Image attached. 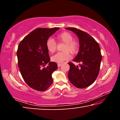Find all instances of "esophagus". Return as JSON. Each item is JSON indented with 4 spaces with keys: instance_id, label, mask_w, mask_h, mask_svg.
Segmentation results:
<instances>
[{
    "instance_id": "1",
    "label": "esophagus",
    "mask_w": 120,
    "mask_h": 120,
    "mask_svg": "<svg viewBox=\"0 0 120 120\" xmlns=\"http://www.w3.org/2000/svg\"><path fill=\"white\" fill-rule=\"evenodd\" d=\"M62 65V64H60V63H58V67H60Z\"/></svg>"
}]
</instances>
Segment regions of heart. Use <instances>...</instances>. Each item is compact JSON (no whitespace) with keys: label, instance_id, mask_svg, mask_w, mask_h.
<instances>
[{"label":"heart","instance_id":"obj_1","mask_svg":"<svg viewBox=\"0 0 120 120\" xmlns=\"http://www.w3.org/2000/svg\"><path fill=\"white\" fill-rule=\"evenodd\" d=\"M56 39L65 43L63 48V52H58L51 58L52 61L60 63L67 60L71 58L70 52L75 54L79 49V43L77 41L73 40L74 37L68 32H64L56 36ZM46 48L49 52L53 53L56 49V42L52 38H48L46 42Z\"/></svg>","mask_w":120,"mask_h":120}]
</instances>
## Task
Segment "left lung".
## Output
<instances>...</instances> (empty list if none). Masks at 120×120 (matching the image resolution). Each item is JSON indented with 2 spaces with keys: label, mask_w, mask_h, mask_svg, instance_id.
Masks as SVG:
<instances>
[{
  "label": "left lung",
  "mask_w": 120,
  "mask_h": 120,
  "mask_svg": "<svg viewBox=\"0 0 120 120\" xmlns=\"http://www.w3.org/2000/svg\"><path fill=\"white\" fill-rule=\"evenodd\" d=\"M76 34L79 42V51L73 61L82 62L79 66L69 62V80L77 88H84L94 83L98 76L101 56L98 43L86 32L75 27H67Z\"/></svg>",
  "instance_id": "8db88e82"
}]
</instances>
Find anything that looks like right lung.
Masks as SVG:
<instances>
[{
	"instance_id": "right-lung-1",
	"label": "right lung",
	"mask_w": 120,
	"mask_h": 120,
	"mask_svg": "<svg viewBox=\"0 0 120 120\" xmlns=\"http://www.w3.org/2000/svg\"><path fill=\"white\" fill-rule=\"evenodd\" d=\"M59 29L38 28L20 42L17 51L18 66L22 77L32 88L44 91L53 82L52 72L58 68L56 63L50 62L46 42ZM49 63L46 68L45 64Z\"/></svg>"
}]
</instances>
